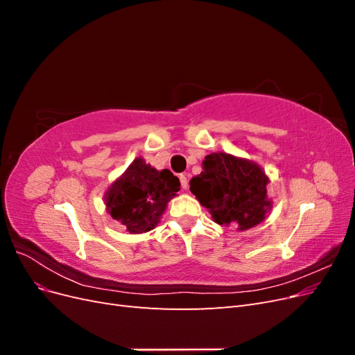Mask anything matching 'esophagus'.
<instances>
[{
  "label": "esophagus",
  "mask_w": 355,
  "mask_h": 355,
  "mask_svg": "<svg viewBox=\"0 0 355 355\" xmlns=\"http://www.w3.org/2000/svg\"><path fill=\"white\" fill-rule=\"evenodd\" d=\"M179 179H180L182 189H187V188H188V178H187V175H180Z\"/></svg>",
  "instance_id": "esophagus-1"
}]
</instances>
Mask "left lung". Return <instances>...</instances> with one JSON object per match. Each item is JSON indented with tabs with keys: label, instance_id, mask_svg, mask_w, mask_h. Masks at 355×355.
Segmentation results:
<instances>
[{
	"label": "left lung",
	"instance_id": "left-lung-1",
	"mask_svg": "<svg viewBox=\"0 0 355 355\" xmlns=\"http://www.w3.org/2000/svg\"><path fill=\"white\" fill-rule=\"evenodd\" d=\"M270 179L261 166L227 153L204 157L202 171L192 178L189 191L209 209L219 225H237L244 231L259 225L271 201L266 197Z\"/></svg>",
	"mask_w": 355,
	"mask_h": 355
}]
</instances>
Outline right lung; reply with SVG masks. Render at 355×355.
I'll return each instance as SVG.
<instances>
[{
    "instance_id": "obj_1",
    "label": "right lung",
    "mask_w": 355,
    "mask_h": 355,
    "mask_svg": "<svg viewBox=\"0 0 355 355\" xmlns=\"http://www.w3.org/2000/svg\"><path fill=\"white\" fill-rule=\"evenodd\" d=\"M179 189L180 182L170 170H155L144 158H136L110 187L105 202L112 219L130 234H142L157 227Z\"/></svg>"
}]
</instances>
